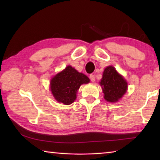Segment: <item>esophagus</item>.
Listing matches in <instances>:
<instances>
[{
	"label": "esophagus",
	"instance_id": "34e87169",
	"mask_svg": "<svg viewBox=\"0 0 160 160\" xmlns=\"http://www.w3.org/2000/svg\"><path fill=\"white\" fill-rule=\"evenodd\" d=\"M90 80L92 81V82H94V81H95V77H94V75L91 74L90 75Z\"/></svg>",
	"mask_w": 160,
	"mask_h": 160
}]
</instances>
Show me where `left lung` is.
I'll return each mask as SVG.
<instances>
[{"label":"left lung","instance_id":"obj_1","mask_svg":"<svg viewBox=\"0 0 160 160\" xmlns=\"http://www.w3.org/2000/svg\"><path fill=\"white\" fill-rule=\"evenodd\" d=\"M104 99L107 102H116L127 90V82L113 66H108L103 72L101 82Z\"/></svg>","mask_w":160,"mask_h":160}]
</instances>
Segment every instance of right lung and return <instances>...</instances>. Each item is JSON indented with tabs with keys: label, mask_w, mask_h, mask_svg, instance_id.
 I'll return each mask as SVG.
<instances>
[{
	"label": "right lung",
	"mask_w": 160,
	"mask_h": 160,
	"mask_svg": "<svg viewBox=\"0 0 160 160\" xmlns=\"http://www.w3.org/2000/svg\"><path fill=\"white\" fill-rule=\"evenodd\" d=\"M90 79L78 72L70 66L54 76L51 80V90L58 102L68 105L76 99V93L82 84H87Z\"/></svg>",
	"instance_id": "add662e5"
}]
</instances>
